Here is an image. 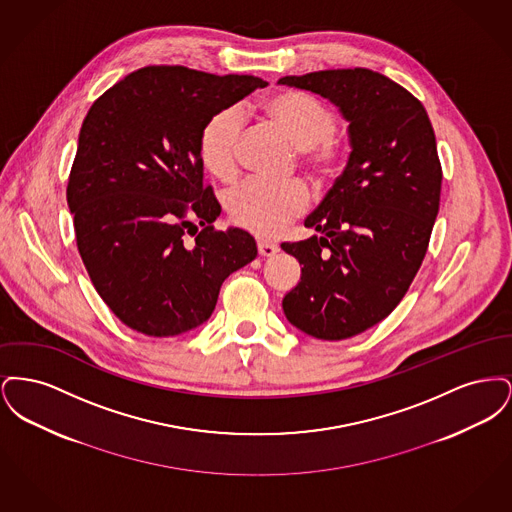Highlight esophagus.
<instances>
[{
    "mask_svg": "<svg viewBox=\"0 0 512 512\" xmlns=\"http://www.w3.org/2000/svg\"><path fill=\"white\" fill-rule=\"evenodd\" d=\"M257 249H259V255H261V257H274V255L280 251L278 245L270 244L267 240H259V242H257Z\"/></svg>",
    "mask_w": 512,
    "mask_h": 512,
    "instance_id": "obj_1",
    "label": "esophagus"
}]
</instances>
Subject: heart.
Instances as JSON below:
<instances>
[{"mask_svg": "<svg viewBox=\"0 0 512 512\" xmlns=\"http://www.w3.org/2000/svg\"><path fill=\"white\" fill-rule=\"evenodd\" d=\"M259 109L307 155L317 171H332L336 163L332 136L338 119L330 107L309 94L284 90L263 99ZM242 132L244 121L236 109L220 111L205 122L199 136V155L215 178L226 182L238 174ZM307 207L309 192L301 182L274 184L251 178L226 195V209L232 220L259 236L280 234Z\"/></svg>", "mask_w": 512, "mask_h": 512, "instance_id": "1", "label": "heart"}]
</instances>
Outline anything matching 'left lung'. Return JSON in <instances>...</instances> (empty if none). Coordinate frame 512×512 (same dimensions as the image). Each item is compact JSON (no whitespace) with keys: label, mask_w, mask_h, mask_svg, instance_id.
I'll return each mask as SVG.
<instances>
[{"label":"left lung","mask_w":512,"mask_h":512,"mask_svg":"<svg viewBox=\"0 0 512 512\" xmlns=\"http://www.w3.org/2000/svg\"><path fill=\"white\" fill-rule=\"evenodd\" d=\"M278 84L328 99L349 122L347 163L305 219L318 236L282 245L303 265L284 315L307 336L345 340L388 317L422 265L441 192L434 128L418 99L368 69Z\"/></svg>","instance_id":"8db88e82"}]
</instances>
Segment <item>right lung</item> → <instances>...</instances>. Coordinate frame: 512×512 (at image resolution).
<instances>
[{"mask_svg":"<svg viewBox=\"0 0 512 512\" xmlns=\"http://www.w3.org/2000/svg\"><path fill=\"white\" fill-rule=\"evenodd\" d=\"M265 86L249 74L146 67L90 107L67 203L96 290L132 330L169 338L201 326L222 282L257 257L251 234L211 226L220 207L203 188L199 136L213 115ZM188 212L203 231L191 232Z\"/></svg>","mask_w":512,"mask_h":512,"instance_id":"right-lung-1","label":"right lung"}]
</instances>
